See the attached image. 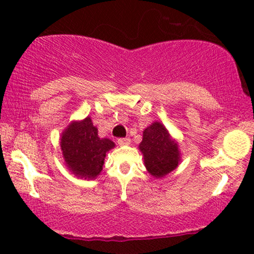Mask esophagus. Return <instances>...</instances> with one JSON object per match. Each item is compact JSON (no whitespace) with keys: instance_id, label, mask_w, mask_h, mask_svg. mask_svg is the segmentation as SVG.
Here are the masks:
<instances>
[{"instance_id":"1","label":"esophagus","mask_w":254,"mask_h":254,"mask_svg":"<svg viewBox=\"0 0 254 254\" xmlns=\"http://www.w3.org/2000/svg\"><path fill=\"white\" fill-rule=\"evenodd\" d=\"M129 143H130V138L129 137L118 138V144H119V145H128Z\"/></svg>"}]
</instances>
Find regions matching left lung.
Listing matches in <instances>:
<instances>
[{
	"mask_svg": "<svg viewBox=\"0 0 254 254\" xmlns=\"http://www.w3.org/2000/svg\"><path fill=\"white\" fill-rule=\"evenodd\" d=\"M138 148L143 154L145 168L156 178L166 176L178 166V144L162 124L154 123L143 131Z\"/></svg>",
	"mask_w": 254,
	"mask_h": 254,
	"instance_id": "1",
	"label": "left lung"
}]
</instances>
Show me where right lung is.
I'll return each mask as SVG.
<instances>
[{"instance_id": "obj_1", "label": "right lung", "mask_w": 254, "mask_h": 254, "mask_svg": "<svg viewBox=\"0 0 254 254\" xmlns=\"http://www.w3.org/2000/svg\"><path fill=\"white\" fill-rule=\"evenodd\" d=\"M114 147L109 138H100L90 118L72 123L64 131L61 149L65 164L76 176L93 179L99 175L106 152Z\"/></svg>"}]
</instances>
